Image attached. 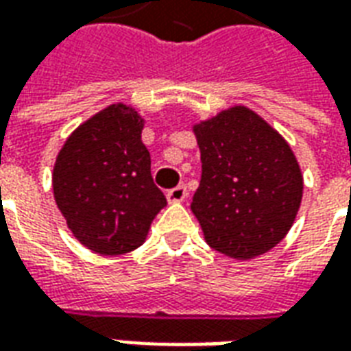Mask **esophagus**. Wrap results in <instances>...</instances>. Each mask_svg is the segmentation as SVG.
I'll return each instance as SVG.
<instances>
[{
	"label": "esophagus",
	"instance_id": "34e87169",
	"mask_svg": "<svg viewBox=\"0 0 351 351\" xmlns=\"http://www.w3.org/2000/svg\"><path fill=\"white\" fill-rule=\"evenodd\" d=\"M186 197H188V190H186V186H176V188L167 191L169 203H182Z\"/></svg>",
	"mask_w": 351,
	"mask_h": 351
}]
</instances>
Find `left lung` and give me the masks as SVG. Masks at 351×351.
<instances>
[{
  "label": "left lung",
  "instance_id": "left-lung-1",
  "mask_svg": "<svg viewBox=\"0 0 351 351\" xmlns=\"http://www.w3.org/2000/svg\"><path fill=\"white\" fill-rule=\"evenodd\" d=\"M191 130L203 167L191 213L206 244L241 261L272 250L293 226L304 188L291 146L246 105Z\"/></svg>",
  "mask_w": 351,
  "mask_h": 351
}]
</instances>
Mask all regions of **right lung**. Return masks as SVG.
Listing matches in <instances>:
<instances>
[{
	"mask_svg": "<svg viewBox=\"0 0 351 351\" xmlns=\"http://www.w3.org/2000/svg\"><path fill=\"white\" fill-rule=\"evenodd\" d=\"M143 128L131 105L112 103L80 123L56 156L54 201L73 237L99 256L138 248L167 205L150 175Z\"/></svg>",
	"mask_w": 351,
	"mask_h": 351,
	"instance_id": "right-lung-1",
	"label": "right lung"
}]
</instances>
